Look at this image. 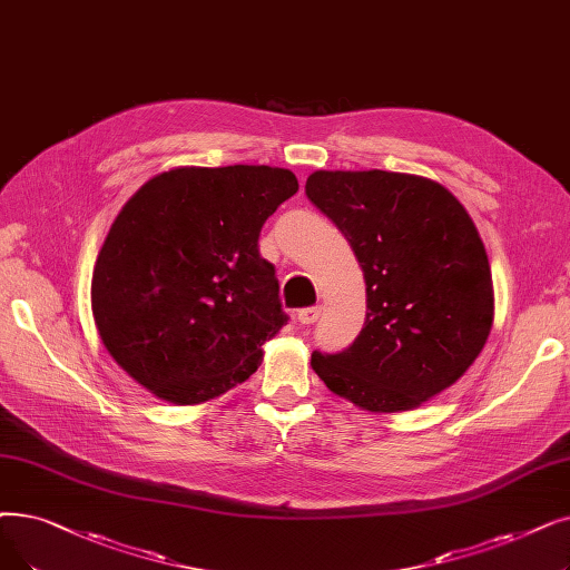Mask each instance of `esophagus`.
<instances>
[{"label":"esophagus","mask_w":570,"mask_h":570,"mask_svg":"<svg viewBox=\"0 0 570 570\" xmlns=\"http://www.w3.org/2000/svg\"><path fill=\"white\" fill-rule=\"evenodd\" d=\"M318 314H321V307H305V309L298 312V321L303 326H312L314 321L318 318Z\"/></svg>","instance_id":"obj_1"}]
</instances>
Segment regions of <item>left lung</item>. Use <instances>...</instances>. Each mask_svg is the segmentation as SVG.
Listing matches in <instances>:
<instances>
[{
  "instance_id": "obj_1",
  "label": "left lung",
  "mask_w": 570,
  "mask_h": 570,
  "mask_svg": "<svg viewBox=\"0 0 570 570\" xmlns=\"http://www.w3.org/2000/svg\"><path fill=\"white\" fill-rule=\"evenodd\" d=\"M305 193L352 244L367 307L350 350L314 352L312 370L367 412L416 410L463 377L491 333L473 218L442 184L403 171L318 169Z\"/></svg>"
}]
</instances>
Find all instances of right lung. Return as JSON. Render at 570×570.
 Masks as SVG:
<instances>
[{"mask_svg": "<svg viewBox=\"0 0 570 570\" xmlns=\"http://www.w3.org/2000/svg\"><path fill=\"white\" fill-rule=\"evenodd\" d=\"M295 193L284 167H175L122 205L95 261L90 305L135 382L200 405L256 373L261 346L286 326L258 235Z\"/></svg>", "mask_w": 570, "mask_h": 570, "instance_id": "obj_1", "label": "right lung"}]
</instances>
